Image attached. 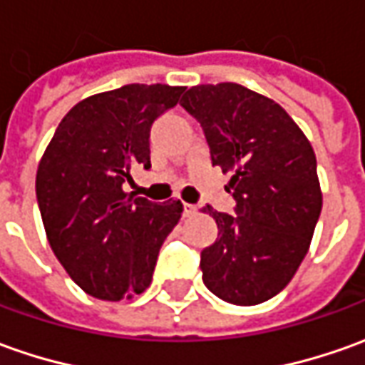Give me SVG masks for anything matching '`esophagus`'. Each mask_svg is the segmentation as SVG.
Returning <instances> with one entry per match:
<instances>
[{
  "label": "esophagus",
  "mask_w": 365,
  "mask_h": 365,
  "mask_svg": "<svg viewBox=\"0 0 365 365\" xmlns=\"http://www.w3.org/2000/svg\"><path fill=\"white\" fill-rule=\"evenodd\" d=\"M183 212H185V215L197 214V205H192V203H183Z\"/></svg>",
  "instance_id": "1"
}]
</instances>
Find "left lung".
Masks as SVG:
<instances>
[{
    "instance_id": "obj_1",
    "label": "left lung",
    "mask_w": 365,
    "mask_h": 365,
    "mask_svg": "<svg viewBox=\"0 0 365 365\" xmlns=\"http://www.w3.org/2000/svg\"><path fill=\"white\" fill-rule=\"evenodd\" d=\"M180 103L200 121L212 163L234 173L235 215L210 210L217 240L202 252L203 284L235 306L262 304L307 254L322 212L316 153L282 106L240 83L195 86Z\"/></svg>"
}]
</instances>
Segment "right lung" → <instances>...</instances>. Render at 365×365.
<instances>
[{
    "label": "right lung",
    "instance_id": "1",
    "mask_svg": "<svg viewBox=\"0 0 365 365\" xmlns=\"http://www.w3.org/2000/svg\"><path fill=\"white\" fill-rule=\"evenodd\" d=\"M185 88L130 83L79 101L39 162L37 205L47 240L86 294L120 302L145 292L180 200L155 203L123 192L131 170H150L153 121Z\"/></svg>",
    "mask_w": 365,
    "mask_h": 365
}]
</instances>
